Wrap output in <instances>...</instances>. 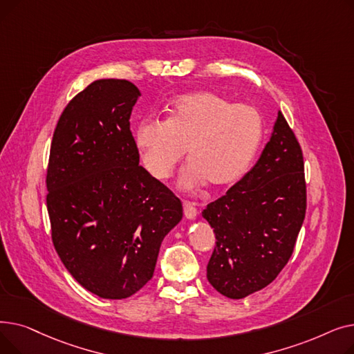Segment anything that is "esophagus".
I'll list each match as a JSON object with an SVG mask.
<instances>
[{
	"label": "esophagus",
	"instance_id": "obj_1",
	"mask_svg": "<svg viewBox=\"0 0 354 354\" xmlns=\"http://www.w3.org/2000/svg\"><path fill=\"white\" fill-rule=\"evenodd\" d=\"M182 203H183V214H185V216H187L188 219L196 218L198 209H196V207H195V203H194V202H189V201H183Z\"/></svg>",
	"mask_w": 354,
	"mask_h": 354
}]
</instances>
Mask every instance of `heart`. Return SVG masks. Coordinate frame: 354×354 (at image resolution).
I'll return each instance as SVG.
<instances>
[{
    "mask_svg": "<svg viewBox=\"0 0 354 354\" xmlns=\"http://www.w3.org/2000/svg\"><path fill=\"white\" fill-rule=\"evenodd\" d=\"M264 136V119L251 103H232L214 91H194L174 100L167 119H143L135 143L147 172L169 178L188 147L191 160L179 183L192 189L207 180L225 188L243 178Z\"/></svg>",
    "mask_w": 354,
    "mask_h": 354,
    "instance_id": "1",
    "label": "heart"
}]
</instances>
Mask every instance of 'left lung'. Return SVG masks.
<instances>
[{"label": "left lung", "mask_w": 354, "mask_h": 354, "mask_svg": "<svg viewBox=\"0 0 354 354\" xmlns=\"http://www.w3.org/2000/svg\"><path fill=\"white\" fill-rule=\"evenodd\" d=\"M307 208L301 146L281 111L252 169L202 211L216 245L207 267L228 299L267 287L288 263Z\"/></svg>", "instance_id": "obj_1"}]
</instances>
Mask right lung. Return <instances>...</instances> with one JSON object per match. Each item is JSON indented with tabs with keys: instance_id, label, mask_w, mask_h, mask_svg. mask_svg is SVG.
Instances as JSON below:
<instances>
[{
	"instance_id": "1",
	"label": "right lung",
	"mask_w": 354,
	"mask_h": 354,
	"mask_svg": "<svg viewBox=\"0 0 354 354\" xmlns=\"http://www.w3.org/2000/svg\"><path fill=\"white\" fill-rule=\"evenodd\" d=\"M140 96L102 79L74 96L55 126L47 167L53 245L80 286L127 299L153 277L182 202L139 165L130 115Z\"/></svg>"
}]
</instances>
